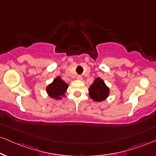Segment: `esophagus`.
I'll list each match as a JSON object with an SVG mask.
<instances>
[{"label": "esophagus", "instance_id": "34e87169", "mask_svg": "<svg viewBox=\"0 0 156 156\" xmlns=\"http://www.w3.org/2000/svg\"><path fill=\"white\" fill-rule=\"evenodd\" d=\"M77 80H82V78H82V76H80V75H78V76H77Z\"/></svg>", "mask_w": 156, "mask_h": 156}]
</instances>
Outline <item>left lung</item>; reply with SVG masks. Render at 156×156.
<instances>
[{"instance_id": "8db88e82", "label": "left lung", "mask_w": 156, "mask_h": 156, "mask_svg": "<svg viewBox=\"0 0 156 156\" xmlns=\"http://www.w3.org/2000/svg\"><path fill=\"white\" fill-rule=\"evenodd\" d=\"M89 92L91 99L96 102H102L108 98L110 89L106 86L104 80L99 77L94 80L93 83L90 86Z\"/></svg>"}]
</instances>
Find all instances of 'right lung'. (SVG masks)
I'll use <instances>...</instances> for the list:
<instances>
[{
	"label": "right lung",
	"mask_w": 156,
	"mask_h": 156,
	"mask_svg": "<svg viewBox=\"0 0 156 156\" xmlns=\"http://www.w3.org/2000/svg\"><path fill=\"white\" fill-rule=\"evenodd\" d=\"M67 88L68 84H67L59 76H58L46 87V92L51 98L61 99L62 97H65V93L67 91Z\"/></svg>",
	"instance_id": "1"
}]
</instances>
